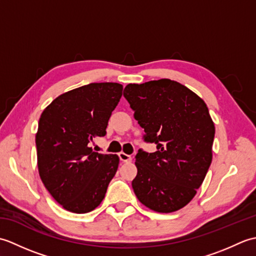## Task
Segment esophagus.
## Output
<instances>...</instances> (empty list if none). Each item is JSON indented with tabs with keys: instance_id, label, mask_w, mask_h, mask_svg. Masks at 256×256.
I'll use <instances>...</instances> for the list:
<instances>
[{
	"instance_id": "34e87169",
	"label": "esophagus",
	"mask_w": 256,
	"mask_h": 256,
	"mask_svg": "<svg viewBox=\"0 0 256 256\" xmlns=\"http://www.w3.org/2000/svg\"><path fill=\"white\" fill-rule=\"evenodd\" d=\"M118 157H120V160H121L123 162H128L132 160V157L130 156V155H128V154L123 153V152H121V153H118Z\"/></svg>"
}]
</instances>
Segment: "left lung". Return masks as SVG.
Masks as SVG:
<instances>
[{
	"instance_id": "8db88e82",
	"label": "left lung",
	"mask_w": 256,
	"mask_h": 256,
	"mask_svg": "<svg viewBox=\"0 0 256 256\" xmlns=\"http://www.w3.org/2000/svg\"><path fill=\"white\" fill-rule=\"evenodd\" d=\"M124 98L157 150H138L132 187L150 210L170 214L197 194L212 160L214 124L208 106L187 86L170 79L130 84Z\"/></svg>"
}]
</instances>
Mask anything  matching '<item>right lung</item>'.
<instances>
[{"label": "right lung", "mask_w": 256, "mask_h": 256, "mask_svg": "<svg viewBox=\"0 0 256 256\" xmlns=\"http://www.w3.org/2000/svg\"><path fill=\"white\" fill-rule=\"evenodd\" d=\"M122 90L116 82L82 86L57 96L40 116L36 133L40 179L52 198L74 214L96 209L118 170V155L96 153L89 144L106 134Z\"/></svg>", "instance_id": "right-lung-1"}]
</instances>
